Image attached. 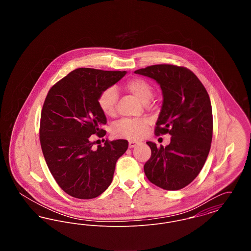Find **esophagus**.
<instances>
[{
	"label": "esophagus",
	"instance_id": "1",
	"mask_svg": "<svg viewBox=\"0 0 251 251\" xmlns=\"http://www.w3.org/2000/svg\"><path fill=\"white\" fill-rule=\"evenodd\" d=\"M139 144V141H137V140H131V141H129V148H134L136 145H138Z\"/></svg>",
	"mask_w": 251,
	"mask_h": 251
}]
</instances>
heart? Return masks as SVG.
I'll return each mask as SVG.
<instances>
[{
  "mask_svg": "<svg viewBox=\"0 0 251 251\" xmlns=\"http://www.w3.org/2000/svg\"><path fill=\"white\" fill-rule=\"evenodd\" d=\"M125 90L136 98L143 103L150 101L153 94L151 84L141 78H133L125 84ZM118 100L117 90L114 87L105 89L99 97V106L101 112L112 117L116 113V103ZM149 127V120L147 119L136 120H122L114 127V132L129 138H138L145 134Z\"/></svg>",
  "mask_w": 251,
  "mask_h": 251,
  "instance_id": "heart-1",
  "label": "heart"
}]
</instances>
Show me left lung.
Wrapping results in <instances>:
<instances>
[{"mask_svg":"<svg viewBox=\"0 0 251 251\" xmlns=\"http://www.w3.org/2000/svg\"><path fill=\"white\" fill-rule=\"evenodd\" d=\"M134 73L155 80L163 94L155 134L169 133L170 143L157 148L147 142L151 156L144 171L151 182L165 190H179L200 174L213 137L210 97L199 78L188 69L154 65Z\"/></svg>","mask_w":251,"mask_h":251,"instance_id":"1","label":"left lung"}]
</instances>
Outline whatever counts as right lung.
<instances>
[{
  "label": "right lung",
  "mask_w": 251,
  "mask_h": 251,
  "mask_svg": "<svg viewBox=\"0 0 251 251\" xmlns=\"http://www.w3.org/2000/svg\"><path fill=\"white\" fill-rule=\"evenodd\" d=\"M126 73L80 68L54 84L45 99L39 130L42 152L52 177L73 198L90 200L105 191L117 161L128 149L125 139L94 149L90 137L106 133L99 97Z\"/></svg>",
  "instance_id": "right-lung-1"
}]
</instances>
